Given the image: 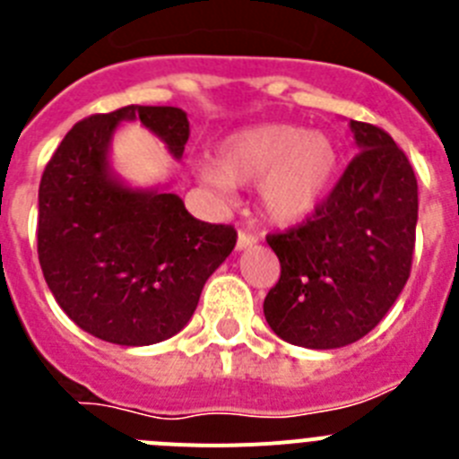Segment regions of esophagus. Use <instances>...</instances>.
<instances>
[{
  "label": "esophagus",
  "instance_id": "34e87169",
  "mask_svg": "<svg viewBox=\"0 0 459 459\" xmlns=\"http://www.w3.org/2000/svg\"><path fill=\"white\" fill-rule=\"evenodd\" d=\"M253 243H257V237H253V234H248V232H238V237H237V250L250 248Z\"/></svg>",
  "mask_w": 459,
  "mask_h": 459
}]
</instances>
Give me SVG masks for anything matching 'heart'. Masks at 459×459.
<instances>
[{"mask_svg":"<svg viewBox=\"0 0 459 459\" xmlns=\"http://www.w3.org/2000/svg\"><path fill=\"white\" fill-rule=\"evenodd\" d=\"M340 165L335 142L296 124H262L227 135L216 165H204L202 181L230 200L234 186L257 184L262 216L291 227L324 204Z\"/></svg>","mask_w":459,"mask_h":459,"instance_id":"1","label":"heart"}]
</instances>
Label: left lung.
Returning a JSON list of instances; mask_svg holds the SVG:
<instances>
[{"label":"left lung","mask_w":459,"mask_h":459,"mask_svg":"<svg viewBox=\"0 0 459 459\" xmlns=\"http://www.w3.org/2000/svg\"><path fill=\"white\" fill-rule=\"evenodd\" d=\"M359 153L303 225L269 234L280 280L264 299L271 331L307 350H338L384 319L411 271L419 186L386 131L350 121Z\"/></svg>","instance_id":"obj_1"}]
</instances>
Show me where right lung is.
<instances>
[{
    "label": "right lung",
    "instance_id": "obj_1",
    "mask_svg": "<svg viewBox=\"0 0 459 459\" xmlns=\"http://www.w3.org/2000/svg\"><path fill=\"white\" fill-rule=\"evenodd\" d=\"M124 121H140L177 160L184 156L190 126L179 108L126 105L78 121L40 179L39 262L59 307L82 331L144 347L190 322L237 232L193 218L165 188L124 184L109 163Z\"/></svg>",
    "mask_w": 459,
    "mask_h": 459
}]
</instances>
